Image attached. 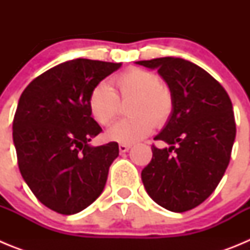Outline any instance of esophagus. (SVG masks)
<instances>
[{"instance_id":"34e87169","label":"esophagus","mask_w":250,"mask_h":250,"mask_svg":"<svg viewBox=\"0 0 250 250\" xmlns=\"http://www.w3.org/2000/svg\"><path fill=\"white\" fill-rule=\"evenodd\" d=\"M131 149V145H127V144H120L119 145V150L120 152H126Z\"/></svg>"}]
</instances>
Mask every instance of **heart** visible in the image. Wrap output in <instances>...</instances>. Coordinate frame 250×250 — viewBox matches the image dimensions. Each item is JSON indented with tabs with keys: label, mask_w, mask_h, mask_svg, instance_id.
I'll use <instances>...</instances> for the list:
<instances>
[{
	"label": "heart",
	"mask_w": 250,
	"mask_h": 250,
	"mask_svg": "<svg viewBox=\"0 0 250 250\" xmlns=\"http://www.w3.org/2000/svg\"><path fill=\"white\" fill-rule=\"evenodd\" d=\"M115 89L100 83L92 89L89 109L92 118L100 125H109L118 115L119 96L132 98L129 106V119L118 121L107 131L106 138L121 144H134L150 135L154 126L164 125L173 111V95L161 83L158 75L144 68L132 67L118 75Z\"/></svg>",
	"instance_id": "b5f03b06"
}]
</instances>
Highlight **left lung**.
<instances>
[{"instance_id": "left-lung-1", "label": "left lung", "mask_w": 250, "mask_h": 250, "mask_svg": "<svg viewBox=\"0 0 250 250\" xmlns=\"http://www.w3.org/2000/svg\"><path fill=\"white\" fill-rule=\"evenodd\" d=\"M158 70L173 95V111L152 145L141 171L145 190L156 204L183 213L215 190L230 160L235 140L233 105L222 85L195 63L179 57L136 61Z\"/></svg>"}]
</instances>
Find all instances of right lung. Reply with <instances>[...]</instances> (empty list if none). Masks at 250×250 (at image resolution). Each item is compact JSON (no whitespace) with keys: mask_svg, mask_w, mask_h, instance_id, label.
<instances>
[{"mask_svg":"<svg viewBox=\"0 0 250 250\" xmlns=\"http://www.w3.org/2000/svg\"><path fill=\"white\" fill-rule=\"evenodd\" d=\"M121 62L75 59L36 77L23 90L13 119L21 175L51 210L71 215L98 199L118 143L92 146L100 127L89 109L92 89Z\"/></svg>","mask_w":250,"mask_h":250,"instance_id":"add662e5","label":"right lung"}]
</instances>
